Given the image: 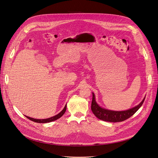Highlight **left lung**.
<instances>
[{"label": "left lung", "mask_w": 158, "mask_h": 158, "mask_svg": "<svg viewBox=\"0 0 158 158\" xmlns=\"http://www.w3.org/2000/svg\"><path fill=\"white\" fill-rule=\"evenodd\" d=\"M92 101L91 104V110L92 111V113L99 119L113 123L120 122V121H125L133 116L142 106L145 100L144 98L138 106L130 109V110L124 111H114L107 110H106V109L101 107L95 102L94 94H92Z\"/></svg>", "instance_id": "8db88e82"}]
</instances>
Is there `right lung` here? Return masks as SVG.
<instances>
[{
  "mask_svg": "<svg viewBox=\"0 0 158 158\" xmlns=\"http://www.w3.org/2000/svg\"><path fill=\"white\" fill-rule=\"evenodd\" d=\"M66 106H64L63 110L60 111L58 114L53 116V117H51V118H47V119H34V118H30L28 116H25L28 119L31 120L32 121H34V122H36V123H48V122H51V121H55L59 118H60V117H61L64 114V113L66 112Z\"/></svg>",
  "mask_w": 158,
  "mask_h": 158,
  "instance_id": "1",
  "label": "right lung"
}]
</instances>
